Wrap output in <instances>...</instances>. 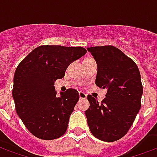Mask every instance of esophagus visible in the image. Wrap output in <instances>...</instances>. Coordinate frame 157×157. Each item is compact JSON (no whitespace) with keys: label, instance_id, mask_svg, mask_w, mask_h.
<instances>
[{"label":"esophagus","instance_id":"esophagus-1","mask_svg":"<svg viewBox=\"0 0 157 157\" xmlns=\"http://www.w3.org/2000/svg\"><path fill=\"white\" fill-rule=\"evenodd\" d=\"M79 97H80V98L81 99L86 98V95L84 92H79Z\"/></svg>","mask_w":157,"mask_h":157}]
</instances>
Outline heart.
Here are the masks:
<instances>
[{
	"mask_svg": "<svg viewBox=\"0 0 157 157\" xmlns=\"http://www.w3.org/2000/svg\"><path fill=\"white\" fill-rule=\"evenodd\" d=\"M87 59H90V58H87Z\"/></svg>",
	"mask_w": 157,
	"mask_h": 157,
	"instance_id": "b5f03b06",
	"label": "heart"
}]
</instances>
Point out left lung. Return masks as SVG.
I'll list each match as a JSON object with an SVG mask.
<instances>
[{"label":"left lung","instance_id":"obj_1","mask_svg":"<svg viewBox=\"0 0 157 157\" xmlns=\"http://www.w3.org/2000/svg\"><path fill=\"white\" fill-rule=\"evenodd\" d=\"M87 50L97 62L96 85L107 91L101 103L87 96L90 107L85 114L89 128L102 141H116L127 134L140 109V73L134 60L116 47L97 46Z\"/></svg>","mask_w":157,"mask_h":157}]
</instances>
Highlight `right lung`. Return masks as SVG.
I'll return each mask as SVG.
<instances>
[{
	"instance_id": "add662e5",
	"label": "right lung",
	"mask_w": 157,
	"mask_h": 157,
	"mask_svg": "<svg viewBox=\"0 0 157 157\" xmlns=\"http://www.w3.org/2000/svg\"><path fill=\"white\" fill-rule=\"evenodd\" d=\"M86 53L82 47L42 45L17 67L12 89L16 111L37 138L55 140L66 131L79 93L70 88L58 97L55 82L63 78L70 64Z\"/></svg>"
}]
</instances>
